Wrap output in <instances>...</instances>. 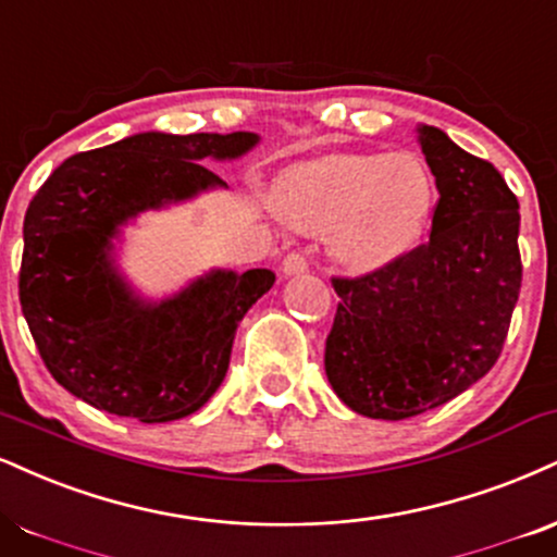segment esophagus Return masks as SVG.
Segmentation results:
<instances>
[{
  "instance_id": "obj_1",
  "label": "esophagus",
  "mask_w": 557,
  "mask_h": 557,
  "mask_svg": "<svg viewBox=\"0 0 557 557\" xmlns=\"http://www.w3.org/2000/svg\"><path fill=\"white\" fill-rule=\"evenodd\" d=\"M308 270V259L306 253L300 251H290L287 257L283 259V274H300Z\"/></svg>"
}]
</instances>
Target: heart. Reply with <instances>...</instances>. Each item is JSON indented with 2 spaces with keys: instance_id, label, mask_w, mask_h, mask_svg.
I'll return each mask as SVG.
<instances>
[{
  "instance_id": "1",
  "label": "heart",
  "mask_w": 557,
  "mask_h": 557,
  "mask_svg": "<svg viewBox=\"0 0 557 557\" xmlns=\"http://www.w3.org/2000/svg\"><path fill=\"white\" fill-rule=\"evenodd\" d=\"M435 184L412 152L330 156L280 181L277 210L308 236L332 233V253L352 272H376L418 244L431 223Z\"/></svg>"
}]
</instances>
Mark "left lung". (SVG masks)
<instances>
[{"mask_svg":"<svg viewBox=\"0 0 557 557\" xmlns=\"http://www.w3.org/2000/svg\"><path fill=\"white\" fill-rule=\"evenodd\" d=\"M438 186L431 236L392 264L332 277L339 296L324 368L350 410L407 420L495 366L521 290L519 202L487 160L420 126Z\"/></svg>","mask_w":557,"mask_h":557,"instance_id":"left-lung-1","label":"left lung"}]
</instances>
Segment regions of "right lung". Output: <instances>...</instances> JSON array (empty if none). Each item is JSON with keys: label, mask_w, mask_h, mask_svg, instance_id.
<instances>
[{"label": "right lung", "mask_w": 557, "mask_h": 557, "mask_svg": "<svg viewBox=\"0 0 557 557\" xmlns=\"http://www.w3.org/2000/svg\"><path fill=\"white\" fill-rule=\"evenodd\" d=\"M257 134L145 132L66 158L28 205L20 306L46 368L77 399L139 423L197 412L223 384L240 319L270 270L210 272L176 298L143 304L111 264L134 214L225 181L205 158H238Z\"/></svg>", "instance_id": "1"}]
</instances>
